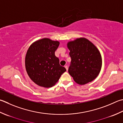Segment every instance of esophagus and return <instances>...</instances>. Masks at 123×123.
Masks as SVG:
<instances>
[{
  "instance_id": "esophagus-1",
  "label": "esophagus",
  "mask_w": 123,
  "mask_h": 123,
  "mask_svg": "<svg viewBox=\"0 0 123 123\" xmlns=\"http://www.w3.org/2000/svg\"><path fill=\"white\" fill-rule=\"evenodd\" d=\"M64 67H65V68H66V69L67 70H68V66H64Z\"/></svg>"
}]
</instances>
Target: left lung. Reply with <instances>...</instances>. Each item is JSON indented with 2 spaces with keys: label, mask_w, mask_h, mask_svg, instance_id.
Instances as JSON below:
<instances>
[{
  "label": "left lung",
  "mask_w": 123,
  "mask_h": 123,
  "mask_svg": "<svg viewBox=\"0 0 123 123\" xmlns=\"http://www.w3.org/2000/svg\"><path fill=\"white\" fill-rule=\"evenodd\" d=\"M71 63L68 72L76 82L84 85L93 81L99 74L102 58L92 43L84 38L68 43Z\"/></svg>",
  "instance_id": "left-lung-1"
}]
</instances>
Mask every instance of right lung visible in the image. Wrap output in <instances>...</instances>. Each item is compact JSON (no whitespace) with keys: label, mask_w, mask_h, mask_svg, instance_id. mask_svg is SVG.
I'll use <instances>...</instances> for the list:
<instances>
[{"label":"right lung","mask_w":123,"mask_h":123,"mask_svg":"<svg viewBox=\"0 0 123 123\" xmlns=\"http://www.w3.org/2000/svg\"><path fill=\"white\" fill-rule=\"evenodd\" d=\"M59 44L57 41L43 38L29 48L25 56V69L30 79L38 85L52 87L66 71L60 66L59 59L55 55Z\"/></svg>","instance_id":"right-lung-1"}]
</instances>
